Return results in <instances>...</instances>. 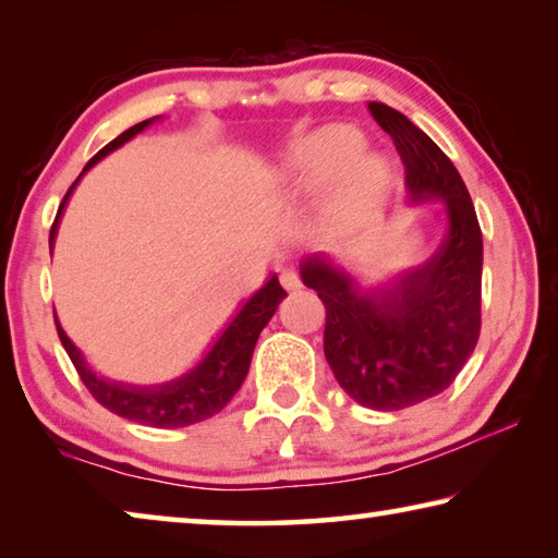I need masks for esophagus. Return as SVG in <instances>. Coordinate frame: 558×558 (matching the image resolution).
Returning <instances> with one entry per match:
<instances>
[{"label": "esophagus", "mask_w": 558, "mask_h": 558, "mask_svg": "<svg viewBox=\"0 0 558 558\" xmlns=\"http://www.w3.org/2000/svg\"><path fill=\"white\" fill-rule=\"evenodd\" d=\"M280 286L286 288V290H298V288L302 286V282H300L295 270H282V272H280Z\"/></svg>", "instance_id": "obj_1"}]
</instances>
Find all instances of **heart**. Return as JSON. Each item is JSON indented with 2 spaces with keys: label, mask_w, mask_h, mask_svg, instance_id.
Returning <instances> with one entry per match:
<instances>
[{
  "label": "heart",
  "mask_w": 558,
  "mask_h": 558,
  "mask_svg": "<svg viewBox=\"0 0 558 558\" xmlns=\"http://www.w3.org/2000/svg\"><path fill=\"white\" fill-rule=\"evenodd\" d=\"M364 135L356 128L332 125L313 137L290 145L272 167V182L290 194H315L344 175L325 206L329 223H342L381 194L389 177L386 159L366 153Z\"/></svg>",
  "instance_id": "1"
}]
</instances>
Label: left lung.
I'll use <instances>...</instances> for the list:
<instances>
[{
	"instance_id": "8db88e82",
	"label": "left lung",
	"mask_w": 558,
	"mask_h": 558,
	"mask_svg": "<svg viewBox=\"0 0 558 558\" xmlns=\"http://www.w3.org/2000/svg\"><path fill=\"white\" fill-rule=\"evenodd\" d=\"M369 112L399 149L409 199L442 206L446 235L393 286L364 288L325 253L302 258L300 278L325 302V356L339 386L366 409L401 411L446 391L477 344L483 231L465 182L426 132L384 102Z\"/></svg>"
}]
</instances>
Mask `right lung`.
I'll return each instance as SVG.
<instances>
[{
	"label": "right lung",
	"instance_id": "add662e5",
	"mask_svg": "<svg viewBox=\"0 0 558 558\" xmlns=\"http://www.w3.org/2000/svg\"><path fill=\"white\" fill-rule=\"evenodd\" d=\"M159 118H149L145 122H137L130 130L122 132L110 145H106L100 153L90 159L83 169V174L88 169L100 162L102 157L116 153L118 147L130 143L132 137L140 135L145 128L153 125ZM81 174V177H83ZM81 177L71 184L69 192H65L63 202L59 206V214H56V221L51 226L49 245L53 248L56 233H59V221L61 214L69 204V196L73 194L75 184L81 182ZM288 292L280 288L278 276H270L266 286L258 288L253 295L243 302L239 313L233 315L229 325L223 327V332L216 337V342L209 347V352L202 356V362H196L186 374L177 376V379H169L165 384H153V386H140V384H125V381H112L93 372V366L86 362V356L81 354V349L75 347L69 335L63 332L59 319H56V329H59L61 344L65 352H69L71 362L75 369H78L83 384L88 386L93 399L106 405L108 411L122 415V418L143 423V426L153 428H184L192 426V423H199L211 418V415L219 413L226 403L233 399V393L241 389V384L248 374L253 349H256L258 335L263 327L270 323V317L276 315L280 300L286 298Z\"/></svg>",
	"mask_w": 558,
	"mask_h": 558
}]
</instances>
